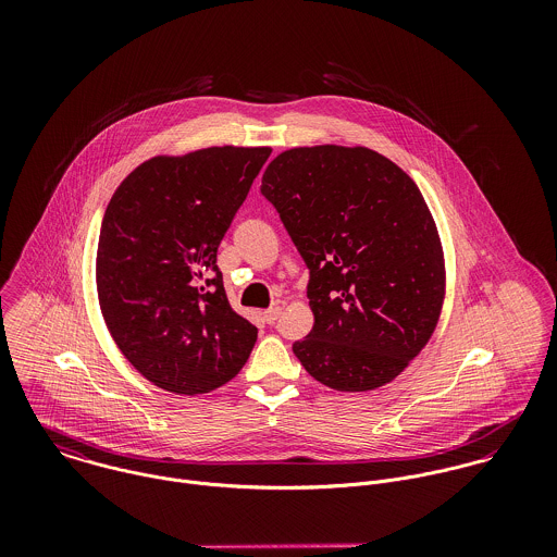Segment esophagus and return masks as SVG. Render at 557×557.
Wrapping results in <instances>:
<instances>
[{
  "mask_svg": "<svg viewBox=\"0 0 557 557\" xmlns=\"http://www.w3.org/2000/svg\"><path fill=\"white\" fill-rule=\"evenodd\" d=\"M278 318H281V307H272V309L263 311V321L265 323H274Z\"/></svg>",
  "mask_w": 557,
  "mask_h": 557,
  "instance_id": "obj_1",
  "label": "esophagus"
}]
</instances>
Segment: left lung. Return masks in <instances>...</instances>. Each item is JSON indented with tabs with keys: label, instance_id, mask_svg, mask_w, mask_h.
<instances>
[{
	"label": "left lung",
	"instance_id": "obj_1",
	"mask_svg": "<svg viewBox=\"0 0 557 557\" xmlns=\"http://www.w3.org/2000/svg\"><path fill=\"white\" fill-rule=\"evenodd\" d=\"M261 195L309 268L313 330L294 354L318 382L367 393L429 343L444 302V252L413 180L369 148H294Z\"/></svg>",
	"mask_w": 557,
	"mask_h": 557
}]
</instances>
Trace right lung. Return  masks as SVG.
<instances>
[{
  "mask_svg": "<svg viewBox=\"0 0 557 557\" xmlns=\"http://www.w3.org/2000/svg\"><path fill=\"white\" fill-rule=\"evenodd\" d=\"M270 148H208L139 164L98 236L104 323L154 386L203 395L234 380L257 341L225 294L216 252Z\"/></svg>",
  "mask_w": 557,
  "mask_h": 557,
  "instance_id": "right-lung-1",
  "label": "right lung"
}]
</instances>
